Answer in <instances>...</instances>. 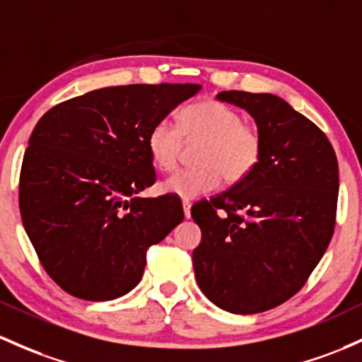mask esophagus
<instances>
[{
    "label": "esophagus",
    "instance_id": "1",
    "mask_svg": "<svg viewBox=\"0 0 362 362\" xmlns=\"http://www.w3.org/2000/svg\"><path fill=\"white\" fill-rule=\"evenodd\" d=\"M182 208H184V216L190 218V202L184 201V202H182Z\"/></svg>",
    "mask_w": 362,
    "mask_h": 362
}]
</instances>
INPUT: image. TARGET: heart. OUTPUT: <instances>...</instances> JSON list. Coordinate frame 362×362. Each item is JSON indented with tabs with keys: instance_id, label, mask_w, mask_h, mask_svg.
<instances>
[{
	"instance_id": "heart-1",
	"label": "heart",
	"mask_w": 362,
	"mask_h": 362,
	"mask_svg": "<svg viewBox=\"0 0 362 362\" xmlns=\"http://www.w3.org/2000/svg\"><path fill=\"white\" fill-rule=\"evenodd\" d=\"M184 139L202 141L196 168H185L163 182L161 189L182 199H194L221 185L245 180L261 163L263 132L242 115L216 99H201L184 106L178 127L161 120L151 127L148 149L151 160L163 172H173L180 161Z\"/></svg>"
}]
</instances>
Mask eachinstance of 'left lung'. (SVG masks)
Segmentation results:
<instances>
[{
	"instance_id": "obj_1",
	"label": "left lung",
	"mask_w": 362,
	"mask_h": 362,
	"mask_svg": "<svg viewBox=\"0 0 362 362\" xmlns=\"http://www.w3.org/2000/svg\"><path fill=\"white\" fill-rule=\"evenodd\" d=\"M216 98L252 115L264 151L245 180L190 209L202 233L194 273L218 308L256 315L296 296L327 251L339 161L320 127L281 98L245 90Z\"/></svg>"
}]
</instances>
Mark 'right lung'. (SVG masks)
Masks as SVG:
<instances>
[{"label":"right lung","mask_w":362,"mask_h":362,"mask_svg":"<svg viewBox=\"0 0 362 362\" xmlns=\"http://www.w3.org/2000/svg\"><path fill=\"white\" fill-rule=\"evenodd\" d=\"M199 84L90 90L46 111L20 170L22 223L53 281L111 300L141 281L146 252L184 220L180 197H137L156 182L148 134Z\"/></svg>","instance_id":"obj_1"}]
</instances>
